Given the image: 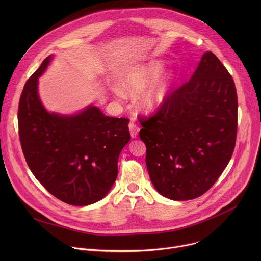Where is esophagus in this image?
<instances>
[{"instance_id":"esophagus-1","label":"esophagus","mask_w":261,"mask_h":261,"mask_svg":"<svg viewBox=\"0 0 261 261\" xmlns=\"http://www.w3.org/2000/svg\"><path fill=\"white\" fill-rule=\"evenodd\" d=\"M129 130H130L131 137H132V138H135V137L138 135L139 127H138L136 124H134V123H130V124H129Z\"/></svg>"}]
</instances>
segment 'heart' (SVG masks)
I'll return each mask as SVG.
<instances>
[{
  "instance_id": "heart-1",
  "label": "heart",
  "mask_w": 261,
  "mask_h": 261,
  "mask_svg": "<svg viewBox=\"0 0 261 261\" xmlns=\"http://www.w3.org/2000/svg\"><path fill=\"white\" fill-rule=\"evenodd\" d=\"M165 66L159 61H152L129 69L121 80V86L114 88L118 98H125L126 93L137 95L144 92L140 104L147 113L159 110L167 101L175 84V74L167 72L164 74Z\"/></svg>"
}]
</instances>
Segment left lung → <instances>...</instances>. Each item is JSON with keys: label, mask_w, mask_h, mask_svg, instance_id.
I'll list each match as a JSON object with an SVG mask.
<instances>
[{"label": "left lung", "mask_w": 261, "mask_h": 261, "mask_svg": "<svg viewBox=\"0 0 261 261\" xmlns=\"http://www.w3.org/2000/svg\"><path fill=\"white\" fill-rule=\"evenodd\" d=\"M141 126L145 164L156 190L177 201L201 196L234 150L238 96L229 72L212 51L204 53L189 82Z\"/></svg>", "instance_id": "obj_1"}]
</instances>
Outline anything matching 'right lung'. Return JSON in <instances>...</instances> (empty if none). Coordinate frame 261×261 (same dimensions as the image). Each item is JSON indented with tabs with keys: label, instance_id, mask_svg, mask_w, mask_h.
Returning <instances> with one entry per match:
<instances>
[{
	"label": "right lung",
	"instance_id": "1",
	"mask_svg": "<svg viewBox=\"0 0 261 261\" xmlns=\"http://www.w3.org/2000/svg\"><path fill=\"white\" fill-rule=\"evenodd\" d=\"M48 56L25 83L18 106V129L25 161L43 187L76 206L95 203L118 176V159L130 141L129 120L105 116L87 106L75 115L49 111L38 94V81Z\"/></svg>",
	"mask_w": 261,
	"mask_h": 261
}]
</instances>
